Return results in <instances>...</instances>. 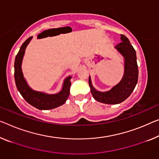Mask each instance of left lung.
Here are the masks:
<instances>
[{
	"label": "left lung",
	"mask_w": 159,
	"mask_h": 159,
	"mask_svg": "<svg viewBox=\"0 0 159 159\" xmlns=\"http://www.w3.org/2000/svg\"><path fill=\"white\" fill-rule=\"evenodd\" d=\"M121 41L114 48L123 56L124 60V76L118 84L107 92H99L93 87L89 77L90 91L94 99L107 104H117L130 96L138 82L139 70L136 51L125 35H121Z\"/></svg>",
	"instance_id": "obj_1"
}]
</instances>
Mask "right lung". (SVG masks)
Segmentation results:
<instances>
[{
  "mask_svg": "<svg viewBox=\"0 0 159 159\" xmlns=\"http://www.w3.org/2000/svg\"><path fill=\"white\" fill-rule=\"evenodd\" d=\"M32 38L33 37L28 38L23 43L15 60L14 76L17 89L25 101L35 108L40 110H48L57 108L65 104L69 97L70 89L71 86L70 80L72 77L68 76L65 78L62 89L56 94H47L45 92L35 91L30 87L23 76L21 66L25 49Z\"/></svg>",
  "mask_w": 159,
  "mask_h": 159,
  "instance_id": "add662e5",
  "label": "right lung"
}]
</instances>
